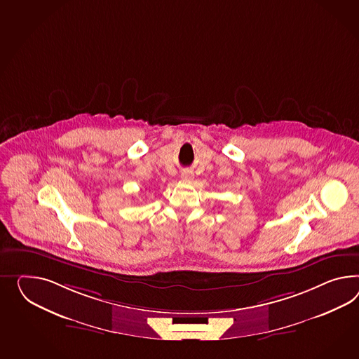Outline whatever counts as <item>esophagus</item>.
<instances>
[{
  "mask_svg": "<svg viewBox=\"0 0 359 359\" xmlns=\"http://www.w3.org/2000/svg\"><path fill=\"white\" fill-rule=\"evenodd\" d=\"M181 178H182L184 181H191V180H194V173L191 170H184V172L181 173Z\"/></svg>",
  "mask_w": 359,
  "mask_h": 359,
  "instance_id": "obj_1",
  "label": "esophagus"
}]
</instances>
